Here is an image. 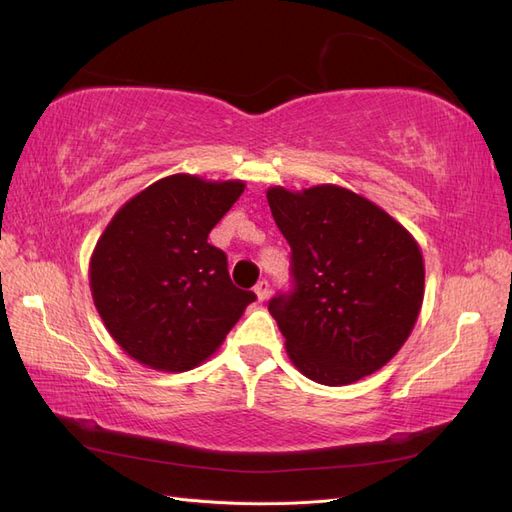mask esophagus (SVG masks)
Returning <instances> with one entry per match:
<instances>
[{"mask_svg": "<svg viewBox=\"0 0 512 512\" xmlns=\"http://www.w3.org/2000/svg\"><path fill=\"white\" fill-rule=\"evenodd\" d=\"M254 292H256V297H258V301H265V299H269V292H271V286H269V282H267V280H262V282H258V284L254 286Z\"/></svg>", "mask_w": 512, "mask_h": 512, "instance_id": "esophagus-1", "label": "esophagus"}]
</instances>
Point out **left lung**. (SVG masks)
<instances>
[{
	"mask_svg": "<svg viewBox=\"0 0 512 512\" xmlns=\"http://www.w3.org/2000/svg\"><path fill=\"white\" fill-rule=\"evenodd\" d=\"M290 245L292 290L269 301L290 361L309 380L344 386L389 363L423 305L425 265L410 232L339 185L267 190Z\"/></svg>",
	"mask_w": 512,
	"mask_h": 512,
	"instance_id": "left-lung-1",
	"label": "left lung"
}]
</instances>
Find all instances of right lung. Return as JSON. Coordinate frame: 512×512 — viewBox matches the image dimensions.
Masks as SVG:
<instances>
[{"label": "right lung", "instance_id": "right-lung-1", "mask_svg": "<svg viewBox=\"0 0 512 512\" xmlns=\"http://www.w3.org/2000/svg\"><path fill=\"white\" fill-rule=\"evenodd\" d=\"M243 190V181L170 175L130 198L102 232L89 262L91 297L138 363L194 369L256 301L230 282L226 254L207 243Z\"/></svg>", "mask_w": 512, "mask_h": 512}]
</instances>
